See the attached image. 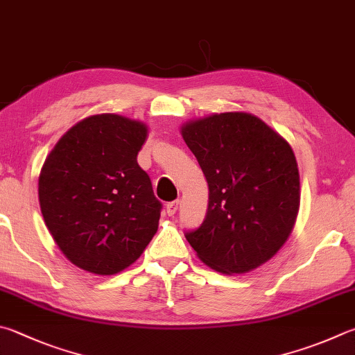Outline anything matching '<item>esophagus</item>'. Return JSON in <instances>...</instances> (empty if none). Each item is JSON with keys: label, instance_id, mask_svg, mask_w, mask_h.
<instances>
[{"label": "esophagus", "instance_id": "1", "mask_svg": "<svg viewBox=\"0 0 355 355\" xmlns=\"http://www.w3.org/2000/svg\"><path fill=\"white\" fill-rule=\"evenodd\" d=\"M178 209V202H171L166 205V211H167V216H173Z\"/></svg>", "mask_w": 355, "mask_h": 355}]
</instances>
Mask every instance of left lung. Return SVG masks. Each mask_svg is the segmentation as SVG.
Returning a JSON list of instances; mask_svg holds the SVG:
<instances>
[{
  "instance_id": "obj_1",
  "label": "left lung",
  "mask_w": 355,
  "mask_h": 355,
  "mask_svg": "<svg viewBox=\"0 0 355 355\" xmlns=\"http://www.w3.org/2000/svg\"><path fill=\"white\" fill-rule=\"evenodd\" d=\"M182 137L209 188L203 223L186 233L200 261L242 275L272 259L288 239L300 209V172L281 135L245 112L186 122Z\"/></svg>"
}]
</instances>
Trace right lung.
<instances>
[{
  "mask_svg": "<svg viewBox=\"0 0 355 355\" xmlns=\"http://www.w3.org/2000/svg\"><path fill=\"white\" fill-rule=\"evenodd\" d=\"M149 128L114 113L73 125L44 159L38 202L69 262L110 276L143 254L158 230L161 203L137 157Z\"/></svg>",
  "mask_w": 355,
  "mask_h": 355,
  "instance_id": "obj_1",
  "label": "right lung"
}]
</instances>
